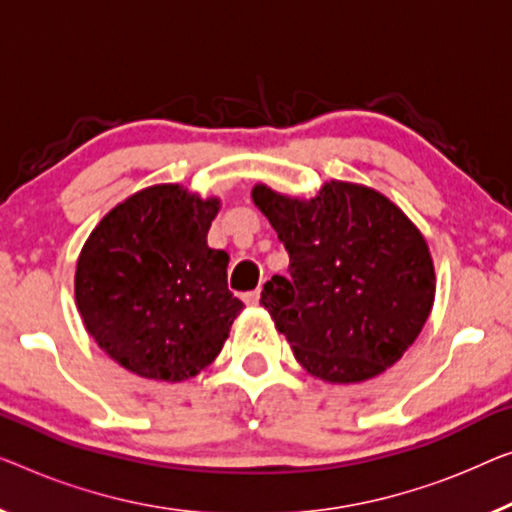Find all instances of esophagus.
Segmentation results:
<instances>
[{
  "label": "esophagus",
  "instance_id": "obj_1",
  "mask_svg": "<svg viewBox=\"0 0 512 512\" xmlns=\"http://www.w3.org/2000/svg\"><path fill=\"white\" fill-rule=\"evenodd\" d=\"M259 296H262V289L257 287V289H253V292L246 294V303L248 305H257L259 303Z\"/></svg>",
  "mask_w": 512,
  "mask_h": 512
}]
</instances>
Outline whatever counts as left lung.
Returning <instances> with one entry per match:
<instances>
[{
  "label": "left lung",
  "mask_w": 512,
  "mask_h": 512,
  "mask_svg": "<svg viewBox=\"0 0 512 512\" xmlns=\"http://www.w3.org/2000/svg\"><path fill=\"white\" fill-rule=\"evenodd\" d=\"M253 200L289 255L259 303L310 375L377 377L421 333L434 301L432 257L411 220L375 190L326 183L315 200L255 186Z\"/></svg>",
  "instance_id": "obj_1"
}]
</instances>
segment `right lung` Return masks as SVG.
Wrapping results in <instances>:
<instances>
[{
	"instance_id": "1",
	"label": "right lung",
	"mask_w": 512,
	"mask_h": 512,
	"mask_svg": "<svg viewBox=\"0 0 512 512\" xmlns=\"http://www.w3.org/2000/svg\"><path fill=\"white\" fill-rule=\"evenodd\" d=\"M218 200L154 186L105 216L82 248L75 301L87 331L126 370L183 381L220 354L243 303L225 250L207 246Z\"/></svg>"
}]
</instances>
